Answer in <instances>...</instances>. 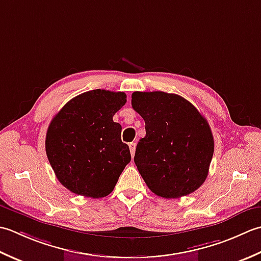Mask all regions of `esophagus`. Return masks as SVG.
I'll return each instance as SVG.
<instances>
[{
  "label": "esophagus",
  "mask_w": 261,
  "mask_h": 261,
  "mask_svg": "<svg viewBox=\"0 0 261 261\" xmlns=\"http://www.w3.org/2000/svg\"><path fill=\"white\" fill-rule=\"evenodd\" d=\"M129 150L132 156L135 155V151H136V143H129Z\"/></svg>",
  "instance_id": "1"
}]
</instances>
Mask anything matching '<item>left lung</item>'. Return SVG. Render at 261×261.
<instances>
[{
    "instance_id": "8db88e82",
    "label": "left lung",
    "mask_w": 261,
    "mask_h": 261,
    "mask_svg": "<svg viewBox=\"0 0 261 261\" xmlns=\"http://www.w3.org/2000/svg\"><path fill=\"white\" fill-rule=\"evenodd\" d=\"M132 107L145 121L134 162L152 193L179 198L197 190L207 178L214 138L207 120L178 94L134 92Z\"/></svg>"
}]
</instances>
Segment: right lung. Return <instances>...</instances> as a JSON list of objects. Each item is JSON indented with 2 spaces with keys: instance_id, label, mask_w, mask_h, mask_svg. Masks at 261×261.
<instances>
[{
  "instance_id": "add662e5",
  "label": "right lung",
  "mask_w": 261,
  "mask_h": 261,
  "mask_svg": "<svg viewBox=\"0 0 261 261\" xmlns=\"http://www.w3.org/2000/svg\"><path fill=\"white\" fill-rule=\"evenodd\" d=\"M125 103L124 92L92 90L68 101L50 121L47 158L58 181L72 193L106 197L130 162L121 126L113 120Z\"/></svg>"
}]
</instances>
